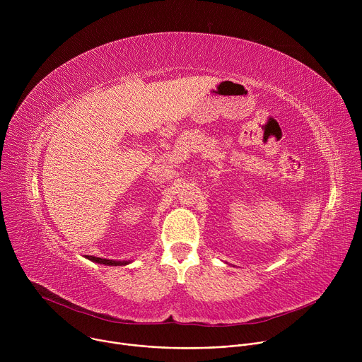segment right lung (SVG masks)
Masks as SVG:
<instances>
[{"mask_svg": "<svg viewBox=\"0 0 362 362\" xmlns=\"http://www.w3.org/2000/svg\"><path fill=\"white\" fill-rule=\"evenodd\" d=\"M87 259L97 262V264H103V265H109V267H120V265H127V261H110V259H101V257H94V256H86Z\"/></svg>", "mask_w": 362, "mask_h": 362, "instance_id": "obj_1", "label": "right lung"}]
</instances>
